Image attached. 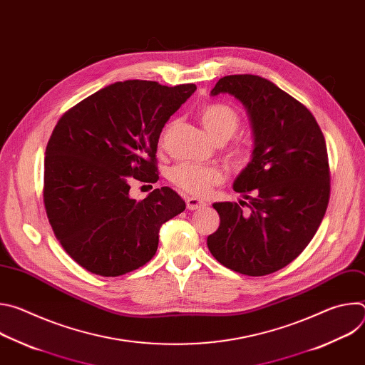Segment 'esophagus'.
Wrapping results in <instances>:
<instances>
[{"instance_id": "34e87169", "label": "esophagus", "mask_w": 365, "mask_h": 365, "mask_svg": "<svg viewBox=\"0 0 365 365\" xmlns=\"http://www.w3.org/2000/svg\"><path fill=\"white\" fill-rule=\"evenodd\" d=\"M206 203L197 197H187L186 199V207L189 211H195V210H200Z\"/></svg>"}]
</instances>
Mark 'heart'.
Masks as SVG:
<instances>
[{
	"label": "heart",
	"mask_w": 365,
	"mask_h": 365,
	"mask_svg": "<svg viewBox=\"0 0 365 365\" xmlns=\"http://www.w3.org/2000/svg\"><path fill=\"white\" fill-rule=\"evenodd\" d=\"M199 120L215 141L227 143L235 135L241 125V117L238 111L222 102L206 103L199 110ZM172 124L162 133L160 143L163 144L168 134L172 130ZM231 165L237 169L245 168L251 160V151L244 144H232L227 151ZM170 182L180 190L192 196H205L212 190L214 186L224 182V173L220 168L203 166L195 163H180L170 170Z\"/></svg>",
	"instance_id": "b5f03b06"
}]
</instances>
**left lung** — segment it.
Listing matches in <instances>:
<instances>
[{"label":"left lung","instance_id":"obj_1","mask_svg":"<svg viewBox=\"0 0 365 365\" xmlns=\"http://www.w3.org/2000/svg\"><path fill=\"white\" fill-rule=\"evenodd\" d=\"M220 93L234 95L247 108L254 150L234 182L248 203H214L221 224L207 248L237 273L266 276L292 263L324 220L331 193L325 137L303 103L262 76H224L211 91Z\"/></svg>","mask_w":365,"mask_h":365}]
</instances>
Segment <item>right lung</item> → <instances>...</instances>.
Returning a JSON list of instances; mask_svg holds the SVG:
<instances>
[{
	"label": "right lung",
	"instance_id": "add662e5",
	"mask_svg": "<svg viewBox=\"0 0 365 365\" xmlns=\"http://www.w3.org/2000/svg\"><path fill=\"white\" fill-rule=\"evenodd\" d=\"M195 89L115 82L58 121L46 147L43 200L61 245L85 270L102 277L137 270L158 251L160 227L185 211L173 189L135 200L130 182L159 180L160 133Z\"/></svg>",
	"mask_w": 365,
	"mask_h": 365
}]
</instances>
